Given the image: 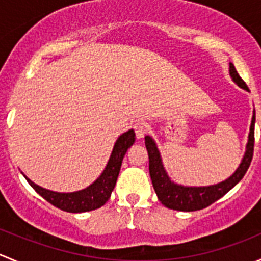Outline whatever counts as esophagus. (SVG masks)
Returning a JSON list of instances; mask_svg holds the SVG:
<instances>
[{"mask_svg":"<svg viewBox=\"0 0 261 261\" xmlns=\"http://www.w3.org/2000/svg\"><path fill=\"white\" fill-rule=\"evenodd\" d=\"M134 130H135L136 138L138 139H143L145 136V134L147 133V125L145 122H136L134 125Z\"/></svg>","mask_w":261,"mask_h":261,"instance_id":"esophagus-1","label":"esophagus"}]
</instances>
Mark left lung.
<instances>
[{"label":"left lung","mask_w":261,"mask_h":261,"mask_svg":"<svg viewBox=\"0 0 261 261\" xmlns=\"http://www.w3.org/2000/svg\"><path fill=\"white\" fill-rule=\"evenodd\" d=\"M230 77L235 84H238L244 91L250 92L245 82L241 80L239 73L236 72L232 63H230ZM254 128H255V110L252 111L251 125H250V133L247 136L246 149H245L244 156L240 164L236 168L235 172L226 178L225 180L210 186H183L177 183L169 177L168 172L165 170L164 163H163L162 154L158 149L156 143L152 136H145V146L149 154V172L151 178L152 187L155 189L159 201L165 207L177 211L191 212L197 211L208 207L213 202L220 199L225 196L228 191L233 188L244 178L245 173L250 167L254 152Z\"/></svg>","instance_id":"8db88e82"}]
</instances>
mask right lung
Listing matches in <instances>:
<instances>
[{
  "instance_id": "obj_1",
  "label": "right lung",
  "mask_w": 261,
  "mask_h": 261,
  "mask_svg": "<svg viewBox=\"0 0 261 261\" xmlns=\"http://www.w3.org/2000/svg\"><path fill=\"white\" fill-rule=\"evenodd\" d=\"M134 143H135V131L133 128L118 136L103 172L99 174V177L93 183L89 184L84 189H81V191L68 192V193L50 191V189L43 188V187L34 183L22 172H21V174L25 177L29 184L53 206L70 213L93 211V210L103 206L111 197L118 173H120L123 156H125L128 147L133 146Z\"/></svg>"
}]
</instances>
